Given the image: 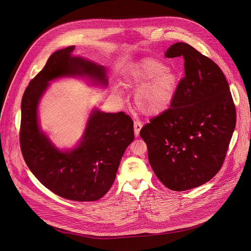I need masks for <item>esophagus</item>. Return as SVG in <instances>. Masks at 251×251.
<instances>
[{
  "mask_svg": "<svg viewBox=\"0 0 251 251\" xmlns=\"http://www.w3.org/2000/svg\"><path fill=\"white\" fill-rule=\"evenodd\" d=\"M133 126H134V134H135V136H138L139 131H140V129L142 127V124L140 122H138V121H134Z\"/></svg>",
  "mask_w": 251,
  "mask_h": 251,
  "instance_id": "esophagus-1",
  "label": "esophagus"
}]
</instances>
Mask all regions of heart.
<instances>
[{
	"label": "heart",
	"mask_w": 251,
	"mask_h": 251,
	"mask_svg": "<svg viewBox=\"0 0 251 251\" xmlns=\"http://www.w3.org/2000/svg\"><path fill=\"white\" fill-rule=\"evenodd\" d=\"M124 85L137 89L134 104L146 116L166 110L176 95L179 78L175 71L154 59L144 58L124 72Z\"/></svg>",
	"instance_id": "b5f03b06"
}]
</instances>
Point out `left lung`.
<instances>
[{
    "mask_svg": "<svg viewBox=\"0 0 251 251\" xmlns=\"http://www.w3.org/2000/svg\"><path fill=\"white\" fill-rule=\"evenodd\" d=\"M168 58H184L170 108L140 130L148 160L170 190L186 191L210 181L222 168L235 127V106L221 68L184 42L171 45Z\"/></svg>",
    "mask_w": 251,
    "mask_h": 251,
    "instance_id": "8db88e82",
    "label": "left lung"
}]
</instances>
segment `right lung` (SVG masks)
Segmentation results:
<instances>
[{"mask_svg":"<svg viewBox=\"0 0 251 251\" xmlns=\"http://www.w3.org/2000/svg\"><path fill=\"white\" fill-rule=\"evenodd\" d=\"M74 48L54 52L26 87L22 100L20 143L27 167L43 186L72 201L93 202L112 187L125 150L134 138L133 122L124 112L95 110L80 144L71 151H60L40 130L37 106L50 81L85 75L107 85L105 67L72 56Z\"/></svg>","mask_w":251,"mask_h":251,"instance_id":"obj_1","label":"right lung"}]
</instances>
